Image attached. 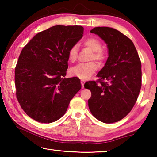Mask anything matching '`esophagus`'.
Listing matches in <instances>:
<instances>
[{"label":"esophagus","mask_w":157,"mask_h":157,"mask_svg":"<svg viewBox=\"0 0 157 157\" xmlns=\"http://www.w3.org/2000/svg\"><path fill=\"white\" fill-rule=\"evenodd\" d=\"M84 83H85V81H84V80H81V84H82V89L84 88Z\"/></svg>","instance_id":"esophagus-1"}]
</instances>
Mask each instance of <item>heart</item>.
<instances>
[{
    "mask_svg": "<svg viewBox=\"0 0 157 157\" xmlns=\"http://www.w3.org/2000/svg\"><path fill=\"white\" fill-rule=\"evenodd\" d=\"M83 45L93 51V54L90 57L91 60L94 59L100 62L105 59V52L102 49V45L99 39L95 37H89L83 41ZM78 45H73L70 48L68 52L69 61L72 62H75L78 57ZM97 64L94 62L79 63L69 70V75L82 79H86L95 73L97 70Z\"/></svg>",
    "mask_w": 157,
    "mask_h": 157,
    "instance_id": "heart-1",
    "label": "heart"
}]
</instances>
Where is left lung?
<instances>
[{
    "instance_id": "left-lung-1",
    "label": "left lung",
    "mask_w": 157,
    "mask_h": 157,
    "mask_svg": "<svg viewBox=\"0 0 157 157\" xmlns=\"http://www.w3.org/2000/svg\"><path fill=\"white\" fill-rule=\"evenodd\" d=\"M90 32L107 45L109 57L98 73V81L84 84L91 92L89 108L98 121L116 123L124 118L136 102L141 88V62L131 39L121 32L109 27H96Z\"/></svg>"
}]
</instances>
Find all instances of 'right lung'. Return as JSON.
Here are the masks:
<instances>
[{
	"mask_svg": "<svg viewBox=\"0 0 157 157\" xmlns=\"http://www.w3.org/2000/svg\"><path fill=\"white\" fill-rule=\"evenodd\" d=\"M83 33L80 25H55L36 34L23 48L15 68L16 94L31 118L43 123L59 120L80 90L78 78L63 77L68 50Z\"/></svg>",
	"mask_w": 157,
	"mask_h": 157,
	"instance_id": "add662e5",
	"label": "right lung"
}]
</instances>
